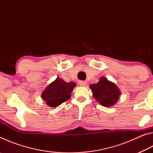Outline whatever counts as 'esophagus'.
<instances>
[{
  "label": "esophagus",
  "mask_w": 153,
  "mask_h": 153,
  "mask_svg": "<svg viewBox=\"0 0 153 153\" xmlns=\"http://www.w3.org/2000/svg\"><path fill=\"white\" fill-rule=\"evenodd\" d=\"M86 81H79V84L81 86H85L86 85Z\"/></svg>",
  "instance_id": "34e87169"
}]
</instances>
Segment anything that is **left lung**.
Wrapping results in <instances>:
<instances>
[{"label":"left lung","instance_id":"1","mask_svg":"<svg viewBox=\"0 0 153 153\" xmlns=\"http://www.w3.org/2000/svg\"><path fill=\"white\" fill-rule=\"evenodd\" d=\"M96 100L105 107H111L115 104L120 95V90L115 84L106 77H100L97 84L90 86Z\"/></svg>","mask_w":153,"mask_h":153}]
</instances>
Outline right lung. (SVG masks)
<instances>
[{
	"instance_id": "add662e5",
	"label": "right lung",
	"mask_w": 153,
	"mask_h": 153,
	"mask_svg": "<svg viewBox=\"0 0 153 153\" xmlns=\"http://www.w3.org/2000/svg\"><path fill=\"white\" fill-rule=\"evenodd\" d=\"M74 82L67 83L59 77L52 82L42 94V98L51 107H56L69 100L71 92L76 86Z\"/></svg>"
}]
</instances>
